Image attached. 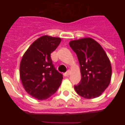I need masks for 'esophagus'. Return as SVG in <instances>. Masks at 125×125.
Here are the masks:
<instances>
[{
	"label": "esophagus",
	"mask_w": 125,
	"mask_h": 125,
	"mask_svg": "<svg viewBox=\"0 0 125 125\" xmlns=\"http://www.w3.org/2000/svg\"><path fill=\"white\" fill-rule=\"evenodd\" d=\"M70 70H68L67 72H66L65 73H64V76H66V77H67V76H69V75L70 74Z\"/></svg>",
	"instance_id": "1"
}]
</instances>
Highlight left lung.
<instances>
[{
    "mask_svg": "<svg viewBox=\"0 0 125 125\" xmlns=\"http://www.w3.org/2000/svg\"><path fill=\"white\" fill-rule=\"evenodd\" d=\"M69 46L77 55L81 79L74 86L76 93L86 99L101 95L111 81L110 61L101 45L90 37L73 40Z\"/></svg>",
    "mask_w": 125,
    "mask_h": 125,
    "instance_id": "1",
    "label": "left lung"
}]
</instances>
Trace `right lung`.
<instances>
[{
    "label": "right lung",
    "mask_w": 125,
    "mask_h": 125,
    "mask_svg": "<svg viewBox=\"0 0 125 125\" xmlns=\"http://www.w3.org/2000/svg\"><path fill=\"white\" fill-rule=\"evenodd\" d=\"M61 41L60 37L41 36L23 55L20 64L22 84L26 92L37 100L49 98L61 84L62 75L55 69L51 57Z\"/></svg>",
    "instance_id": "1"
}]
</instances>
